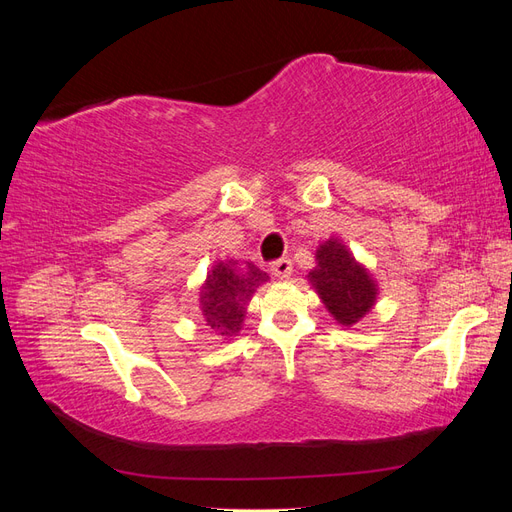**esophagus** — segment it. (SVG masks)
<instances>
[{"label": "esophagus", "instance_id": "obj_1", "mask_svg": "<svg viewBox=\"0 0 512 512\" xmlns=\"http://www.w3.org/2000/svg\"><path fill=\"white\" fill-rule=\"evenodd\" d=\"M271 273L275 277H280V280H288V277L292 275V260L290 258L275 260L273 265H271Z\"/></svg>", "mask_w": 512, "mask_h": 512}]
</instances>
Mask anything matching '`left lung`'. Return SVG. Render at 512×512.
<instances>
[{
    "label": "left lung",
    "mask_w": 512,
    "mask_h": 512,
    "mask_svg": "<svg viewBox=\"0 0 512 512\" xmlns=\"http://www.w3.org/2000/svg\"><path fill=\"white\" fill-rule=\"evenodd\" d=\"M327 312L342 327L359 324L378 301V282L365 265L354 258L348 245L331 237L316 250V267L307 273Z\"/></svg>",
    "instance_id": "left-lung-1"
}]
</instances>
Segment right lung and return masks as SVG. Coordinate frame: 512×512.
Returning <instances> with one entry per match:
<instances>
[{
  "label": "right lung",
  "mask_w": 512,
  "mask_h": 512,
  "mask_svg": "<svg viewBox=\"0 0 512 512\" xmlns=\"http://www.w3.org/2000/svg\"><path fill=\"white\" fill-rule=\"evenodd\" d=\"M269 282V275L252 262L218 260L198 288L200 312L211 333L218 337L237 335L243 327L254 292Z\"/></svg>",
  "instance_id": "add662e5"
}]
</instances>
